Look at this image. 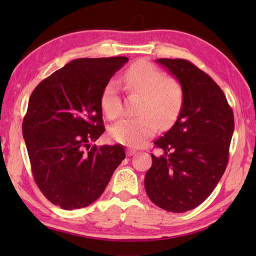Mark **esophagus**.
Instances as JSON below:
<instances>
[{
	"label": "esophagus",
	"instance_id": "34e87169",
	"mask_svg": "<svg viewBox=\"0 0 256 256\" xmlns=\"http://www.w3.org/2000/svg\"><path fill=\"white\" fill-rule=\"evenodd\" d=\"M136 154V150H134V149L128 148V149L126 150V154L130 156V157H131V156H133V154Z\"/></svg>",
	"mask_w": 256,
	"mask_h": 256
}]
</instances>
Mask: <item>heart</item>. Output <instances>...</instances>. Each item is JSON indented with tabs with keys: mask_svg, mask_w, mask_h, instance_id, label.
<instances>
[{
	"mask_svg": "<svg viewBox=\"0 0 256 256\" xmlns=\"http://www.w3.org/2000/svg\"><path fill=\"white\" fill-rule=\"evenodd\" d=\"M123 81L130 92L142 94L138 107L140 116L124 118L115 123L110 136L115 141L128 146H141L149 140L160 126L172 124L183 107L184 94L180 82L174 78L164 76L157 66L138 60L124 73ZM102 108L110 118H116L122 112L118 84L110 80L102 90Z\"/></svg>",
	"mask_w": 256,
	"mask_h": 256,
	"instance_id": "b5f03b06",
	"label": "heart"
}]
</instances>
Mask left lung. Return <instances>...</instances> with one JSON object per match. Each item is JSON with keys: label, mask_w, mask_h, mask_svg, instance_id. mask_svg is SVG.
<instances>
[{"label": "left lung", "mask_w": 256, "mask_h": 256, "mask_svg": "<svg viewBox=\"0 0 256 256\" xmlns=\"http://www.w3.org/2000/svg\"><path fill=\"white\" fill-rule=\"evenodd\" d=\"M183 89V107L170 130L154 141L144 188L151 201L170 212L192 210L222 178L234 133V114L220 86L188 60L158 58Z\"/></svg>", "instance_id": "obj_1"}]
</instances>
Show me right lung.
<instances>
[{
	"label": "right lung",
	"instance_id": "obj_1",
	"mask_svg": "<svg viewBox=\"0 0 256 256\" xmlns=\"http://www.w3.org/2000/svg\"><path fill=\"white\" fill-rule=\"evenodd\" d=\"M125 56L73 60L38 84L22 123L34 182L64 210L102 196L125 158L120 144L92 146L105 131L102 94Z\"/></svg>",
	"mask_w": 256,
	"mask_h": 256
}]
</instances>
